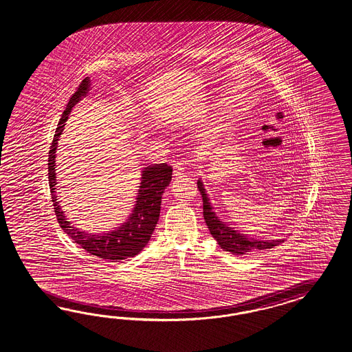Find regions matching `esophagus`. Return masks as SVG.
Listing matches in <instances>:
<instances>
[{
  "mask_svg": "<svg viewBox=\"0 0 352 352\" xmlns=\"http://www.w3.org/2000/svg\"><path fill=\"white\" fill-rule=\"evenodd\" d=\"M173 169H174V177L175 178H180L184 174V170H186V164L178 162V163L173 165Z\"/></svg>",
  "mask_w": 352,
  "mask_h": 352,
  "instance_id": "1",
  "label": "esophagus"
}]
</instances>
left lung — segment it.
Listing matches in <instances>:
<instances>
[{"instance_id": "8db88e82", "label": "left lung", "mask_w": 352, "mask_h": 352, "mask_svg": "<svg viewBox=\"0 0 352 352\" xmlns=\"http://www.w3.org/2000/svg\"><path fill=\"white\" fill-rule=\"evenodd\" d=\"M197 186L204 201V217L207 228L221 249L230 252L235 256H243L248 254L249 252L274 248L283 243V240L281 239L259 240L248 238L247 235L240 234L238 230H234V228H229V225L220 221V219L214 214L202 180H197Z\"/></svg>"}]
</instances>
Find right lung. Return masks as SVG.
I'll return each instance as SVG.
<instances>
[{
  "mask_svg": "<svg viewBox=\"0 0 352 352\" xmlns=\"http://www.w3.org/2000/svg\"><path fill=\"white\" fill-rule=\"evenodd\" d=\"M89 86L90 80L89 78H84L78 85L76 93L71 96L69 104L57 124L56 133L52 141L51 150L48 155V179L52 202L54 206L57 221L60 223L62 230L66 232L71 239L78 243L81 248L85 249L91 256L103 258L105 261L111 262H118L120 259L135 257L148 243L160 216V205L164 190L172 180L173 168L166 163L151 164L144 168L135 208L132 214H129V220L123 225H120L118 229L111 232L93 234L81 232L78 228L72 226L63 214V211L60 210L57 196L54 195V186L57 184L54 159L58 138L66 124V120H69V114L72 111V107L78 103L82 96H85L86 93L89 91Z\"/></svg>",
  "mask_w": 352,
  "mask_h": 352,
  "instance_id": "1",
  "label": "right lung"
}]
</instances>
